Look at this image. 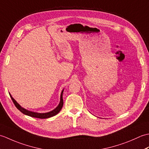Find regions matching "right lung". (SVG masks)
Wrapping results in <instances>:
<instances>
[{
  "mask_svg": "<svg viewBox=\"0 0 149 149\" xmlns=\"http://www.w3.org/2000/svg\"><path fill=\"white\" fill-rule=\"evenodd\" d=\"M63 90L62 91L61 94V100H60V103L59 104L58 106L56 107V109H54V110L51 111H50L49 113H34V112H32V111H29L25 109L24 108H22V107L19 105V104L16 102V100L13 98L11 95H10V97L11 98V99L13 100V102L15 106L17 107V108L21 111L22 113H24V115H28L29 116H32V117H34V118H41V119H43V118H50V117H52L53 116H55L57 114H58L61 109H62L63 106Z\"/></svg>",
  "mask_w": 149,
  "mask_h": 149,
  "instance_id": "1",
  "label": "right lung"
}]
</instances>
